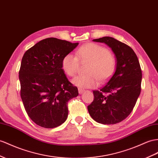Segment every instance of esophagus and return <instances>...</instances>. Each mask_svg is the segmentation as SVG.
Here are the masks:
<instances>
[{
  "label": "esophagus",
  "instance_id": "esophagus-1",
  "mask_svg": "<svg viewBox=\"0 0 158 158\" xmlns=\"http://www.w3.org/2000/svg\"><path fill=\"white\" fill-rule=\"evenodd\" d=\"M78 91H79V94H82L85 91V90L83 89L79 88V89H78Z\"/></svg>",
  "mask_w": 158,
  "mask_h": 158
}]
</instances>
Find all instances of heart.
Returning a JSON list of instances; mask_svg holds the SVG:
<instances>
[{"instance_id": "b5f03b06", "label": "heart", "mask_w": 158, "mask_h": 158, "mask_svg": "<svg viewBox=\"0 0 158 158\" xmlns=\"http://www.w3.org/2000/svg\"><path fill=\"white\" fill-rule=\"evenodd\" d=\"M76 55L68 53L62 60V68L65 73L73 77L77 73L81 62H89L86 69L87 74L79 75L72 79L75 85L91 88L106 82L114 74L116 60L108 48L95 43H87L76 51Z\"/></svg>"}]
</instances>
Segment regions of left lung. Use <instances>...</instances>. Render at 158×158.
Masks as SVG:
<instances>
[{
	"instance_id": "8db88e82",
	"label": "left lung",
	"mask_w": 158,
	"mask_h": 158,
	"mask_svg": "<svg viewBox=\"0 0 158 158\" xmlns=\"http://www.w3.org/2000/svg\"><path fill=\"white\" fill-rule=\"evenodd\" d=\"M111 48L116 57L115 71L98 91L87 107L91 118L105 125L115 124L131 114L141 92L142 73L135 52L126 44L104 37L93 40Z\"/></svg>"
}]
</instances>
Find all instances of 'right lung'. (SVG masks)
Masks as SVG:
<instances>
[{
	"label": "right lung",
	"mask_w": 158,
	"mask_h": 158,
	"mask_svg": "<svg viewBox=\"0 0 158 158\" xmlns=\"http://www.w3.org/2000/svg\"><path fill=\"white\" fill-rule=\"evenodd\" d=\"M78 44L47 38L23 56L21 97L28 115L40 127L54 128L63 124L68 116V102L79 95L77 87L69 81L62 68L64 56Z\"/></svg>",
	"instance_id": "add662e5"
}]
</instances>
